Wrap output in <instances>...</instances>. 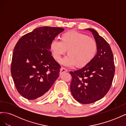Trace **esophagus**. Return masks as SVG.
I'll return each mask as SVG.
<instances>
[{
  "label": "esophagus",
  "mask_w": 126,
  "mask_h": 126,
  "mask_svg": "<svg viewBox=\"0 0 126 126\" xmlns=\"http://www.w3.org/2000/svg\"><path fill=\"white\" fill-rule=\"evenodd\" d=\"M67 69H66V68H64L63 67H62L60 68V73L62 74L63 73V72H66L67 71Z\"/></svg>",
  "instance_id": "1"
}]
</instances>
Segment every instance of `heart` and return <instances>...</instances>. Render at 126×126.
<instances>
[{"instance_id":"1","label":"heart","mask_w":126,"mask_h":126,"mask_svg":"<svg viewBox=\"0 0 126 126\" xmlns=\"http://www.w3.org/2000/svg\"><path fill=\"white\" fill-rule=\"evenodd\" d=\"M60 41H52L50 46L54 59L59 61L62 56L68 55L61 61L66 66L82 68L89 64L94 58L98 45L94 38L80 32L69 31L64 32L59 37Z\"/></svg>"}]
</instances>
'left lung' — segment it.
Wrapping results in <instances>:
<instances>
[{"instance_id": "8db88e82", "label": "left lung", "mask_w": 126, "mask_h": 126, "mask_svg": "<svg viewBox=\"0 0 126 126\" xmlns=\"http://www.w3.org/2000/svg\"><path fill=\"white\" fill-rule=\"evenodd\" d=\"M86 30L92 32L97 42V54L86 66L70 72L72 96L83 104L96 102L105 96L111 87L115 71L112 52L108 43L95 30Z\"/></svg>"}]
</instances>
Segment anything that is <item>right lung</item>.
Masks as SVG:
<instances>
[{
    "label": "right lung",
    "instance_id": "1",
    "mask_svg": "<svg viewBox=\"0 0 126 126\" xmlns=\"http://www.w3.org/2000/svg\"><path fill=\"white\" fill-rule=\"evenodd\" d=\"M63 28L40 27L26 34L14 48L11 73L17 91L29 100L44 97L58 78L60 66L50 46Z\"/></svg>",
    "mask_w": 126,
    "mask_h": 126
}]
</instances>
